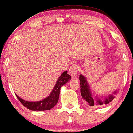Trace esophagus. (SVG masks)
<instances>
[{
	"mask_svg": "<svg viewBox=\"0 0 133 133\" xmlns=\"http://www.w3.org/2000/svg\"><path fill=\"white\" fill-rule=\"evenodd\" d=\"M79 68L77 66V65L73 64L70 66L69 69V73L70 74L72 75V76H77V74H78Z\"/></svg>",
	"mask_w": 133,
	"mask_h": 133,
	"instance_id": "esophagus-1",
	"label": "esophagus"
}]
</instances>
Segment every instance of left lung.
<instances>
[{"label":"left lung","instance_id":"obj_1","mask_svg":"<svg viewBox=\"0 0 133 133\" xmlns=\"http://www.w3.org/2000/svg\"><path fill=\"white\" fill-rule=\"evenodd\" d=\"M79 80L80 83V93L82 98L90 106L101 107L107 105L115 98V95H117V90L114 91L112 94H109L107 96H100L95 95V92L92 90L85 75L80 74Z\"/></svg>","mask_w":133,"mask_h":133}]
</instances>
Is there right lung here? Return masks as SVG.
Here are the masks:
<instances>
[{"mask_svg": "<svg viewBox=\"0 0 133 133\" xmlns=\"http://www.w3.org/2000/svg\"><path fill=\"white\" fill-rule=\"evenodd\" d=\"M68 70H65L61 74L56 81L53 90L50 93V95L40 101H27L18 96L16 94L15 95L17 96L19 101L21 102V104L29 110H34V111L50 110L51 109L53 108L58 103L61 87L67 82L71 80V77L68 74Z\"/></svg>", "mask_w": 133, "mask_h": 133, "instance_id": "obj_1", "label": "right lung"}]
</instances>
